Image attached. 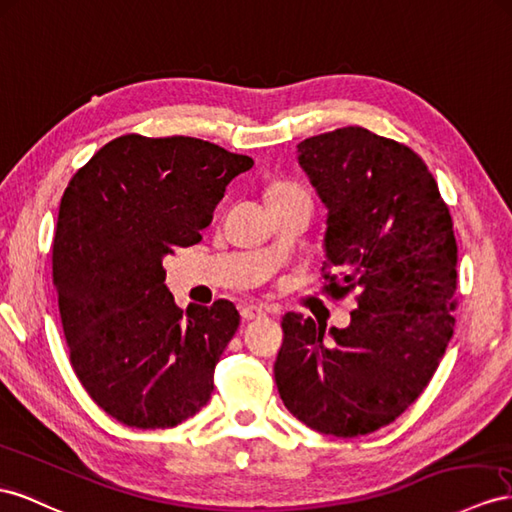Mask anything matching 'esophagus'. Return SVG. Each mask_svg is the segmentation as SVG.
<instances>
[{
    "label": "esophagus",
    "instance_id": "1",
    "mask_svg": "<svg viewBox=\"0 0 512 512\" xmlns=\"http://www.w3.org/2000/svg\"><path fill=\"white\" fill-rule=\"evenodd\" d=\"M240 316L242 320H255L259 316H266V307L264 305H257V303H246L242 309H240Z\"/></svg>",
    "mask_w": 512,
    "mask_h": 512
}]
</instances>
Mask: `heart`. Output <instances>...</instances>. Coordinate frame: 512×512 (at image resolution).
I'll use <instances>...</instances> for the list:
<instances>
[{"instance_id": "heart-1", "label": "heart", "mask_w": 512, "mask_h": 512, "mask_svg": "<svg viewBox=\"0 0 512 512\" xmlns=\"http://www.w3.org/2000/svg\"><path fill=\"white\" fill-rule=\"evenodd\" d=\"M292 199H309V194L303 188H298L294 183L287 181H274L268 186V203H281Z\"/></svg>"}]
</instances>
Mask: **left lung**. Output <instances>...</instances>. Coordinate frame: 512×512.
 I'll return each mask as SVG.
<instances>
[{
	"label": "left lung",
	"instance_id": "1",
	"mask_svg": "<svg viewBox=\"0 0 512 512\" xmlns=\"http://www.w3.org/2000/svg\"><path fill=\"white\" fill-rule=\"evenodd\" d=\"M298 162L329 207L322 292L357 307L333 339L287 313L274 381L305 426L350 439L400 417L439 368L454 333V222L422 157L365 127L303 140Z\"/></svg>",
	"mask_w": 512,
	"mask_h": 512
}]
</instances>
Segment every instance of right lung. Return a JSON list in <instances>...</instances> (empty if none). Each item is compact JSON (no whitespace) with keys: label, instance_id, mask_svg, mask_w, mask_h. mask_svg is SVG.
Masks as SVG:
<instances>
[{"label":"right lung","instance_id":"obj_1","mask_svg":"<svg viewBox=\"0 0 512 512\" xmlns=\"http://www.w3.org/2000/svg\"><path fill=\"white\" fill-rule=\"evenodd\" d=\"M253 168L214 142L125 134L71 177L54 233V285L69 359L97 406L131 428L199 413L240 326L225 298L183 311L162 259L201 242L227 183Z\"/></svg>","mask_w":512,"mask_h":512}]
</instances>
